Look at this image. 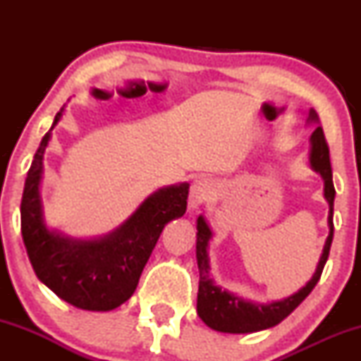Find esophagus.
<instances>
[{"label":"esophagus","instance_id":"obj_1","mask_svg":"<svg viewBox=\"0 0 361 361\" xmlns=\"http://www.w3.org/2000/svg\"><path fill=\"white\" fill-rule=\"evenodd\" d=\"M214 193V183L207 178H198L190 186V198H188V210H195L200 202L207 200Z\"/></svg>","mask_w":361,"mask_h":361}]
</instances>
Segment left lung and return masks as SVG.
<instances>
[{
    "label": "left lung",
    "mask_w": 361,
    "mask_h": 361,
    "mask_svg": "<svg viewBox=\"0 0 361 361\" xmlns=\"http://www.w3.org/2000/svg\"><path fill=\"white\" fill-rule=\"evenodd\" d=\"M309 123H316V130L310 135L309 142V166L317 175H321L324 181V198L329 205V214H327V227L329 234L322 247V255L314 271L312 279L302 287L299 292L292 293L281 300H273L268 304H259L243 299L238 293L229 292V290L215 285L212 276H210V258H209V244L212 239V229L204 215L197 217V263L198 271H200V281H198V295H197V312L198 317L205 322L210 329L221 331V333L231 334H246L256 333V331L268 329L280 324L288 314H292L295 307H299L300 302L312 292L316 283L321 279V273L324 270V264L329 256L331 243H333V207L336 190L333 185V169H331L329 161V147H327L324 132L319 127V117L316 110L310 109Z\"/></svg>",
    "instance_id": "left-lung-1"
}]
</instances>
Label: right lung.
Segmentation results:
<instances>
[{
	"label": "right lung",
	"instance_id": "obj_1",
	"mask_svg": "<svg viewBox=\"0 0 361 361\" xmlns=\"http://www.w3.org/2000/svg\"><path fill=\"white\" fill-rule=\"evenodd\" d=\"M64 109L66 105L44 135L27 173L20 207L23 243L37 279L45 287L74 307L106 312L117 309L135 292L140 273L164 226L173 219L183 217L190 185L156 190L127 221L100 238H71L51 229L44 221L40 183L45 149Z\"/></svg>",
	"mask_w": 361,
	"mask_h": 361
}]
</instances>
